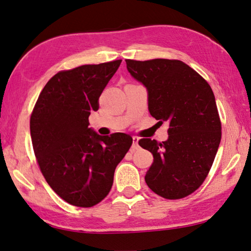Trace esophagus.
Listing matches in <instances>:
<instances>
[{
	"instance_id": "esophagus-1",
	"label": "esophagus",
	"mask_w": 251,
	"mask_h": 251,
	"mask_svg": "<svg viewBox=\"0 0 251 251\" xmlns=\"http://www.w3.org/2000/svg\"><path fill=\"white\" fill-rule=\"evenodd\" d=\"M138 141H139V138L137 137V136H133V151H135V150H137L138 148Z\"/></svg>"
}]
</instances>
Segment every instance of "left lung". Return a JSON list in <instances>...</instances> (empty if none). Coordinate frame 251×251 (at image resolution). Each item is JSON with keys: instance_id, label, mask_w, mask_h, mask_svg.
I'll return each instance as SVG.
<instances>
[{"instance_id": "8db88e82", "label": "left lung", "mask_w": 251, "mask_h": 251, "mask_svg": "<svg viewBox=\"0 0 251 251\" xmlns=\"http://www.w3.org/2000/svg\"><path fill=\"white\" fill-rule=\"evenodd\" d=\"M126 65L147 88L151 115L160 124L169 123L167 141L138 142L154 156L146 184L163 198L188 196L206 179L222 139V123L210 85L178 59H126Z\"/></svg>"}]
</instances>
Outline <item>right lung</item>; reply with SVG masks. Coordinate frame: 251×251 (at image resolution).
I'll list each match as a JSON object with an SVG mask.
<instances>
[{
  "label": "right lung",
  "instance_id": "obj_1",
  "mask_svg": "<svg viewBox=\"0 0 251 251\" xmlns=\"http://www.w3.org/2000/svg\"><path fill=\"white\" fill-rule=\"evenodd\" d=\"M122 59L61 71L42 90L29 129L37 164L63 201L93 207L107 196L114 173L131 146L124 133L100 136L88 127L99 99Z\"/></svg>",
  "mask_w": 251,
  "mask_h": 251
}]
</instances>
